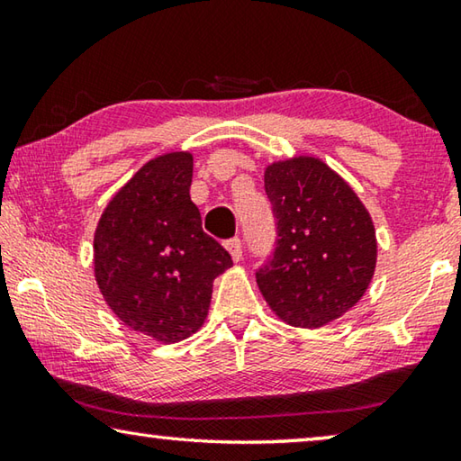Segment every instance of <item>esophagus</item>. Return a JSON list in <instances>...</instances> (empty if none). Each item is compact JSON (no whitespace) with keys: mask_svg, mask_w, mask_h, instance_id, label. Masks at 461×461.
<instances>
[{"mask_svg":"<svg viewBox=\"0 0 461 461\" xmlns=\"http://www.w3.org/2000/svg\"><path fill=\"white\" fill-rule=\"evenodd\" d=\"M225 248H228V252L231 254L233 262L241 260V241H240V238H231V240L225 241Z\"/></svg>","mask_w":461,"mask_h":461,"instance_id":"obj_1","label":"esophagus"}]
</instances>
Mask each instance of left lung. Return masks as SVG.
Instances as JSON below:
<instances>
[{
	"label": "left lung",
	"instance_id": "left-lung-1",
	"mask_svg": "<svg viewBox=\"0 0 461 461\" xmlns=\"http://www.w3.org/2000/svg\"><path fill=\"white\" fill-rule=\"evenodd\" d=\"M264 189L275 249L256 270L272 311L294 327H321L352 309L376 268L370 213L339 175L311 156L275 162Z\"/></svg>",
	"mask_w": 461,
	"mask_h": 461
}]
</instances>
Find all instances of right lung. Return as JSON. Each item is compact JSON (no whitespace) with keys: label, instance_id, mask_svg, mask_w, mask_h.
<instances>
[{"label":"right lung","instance_id":"add662e5","mask_svg":"<svg viewBox=\"0 0 461 461\" xmlns=\"http://www.w3.org/2000/svg\"><path fill=\"white\" fill-rule=\"evenodd\" d=\"M193 156H158L138 170L101 215L93 252L99 291L120 321L175 343L203 325L213 278L231 267L201 228L191 201Z\"/></svg>","mask_w":461,"mask_h":461}]
</instances>
